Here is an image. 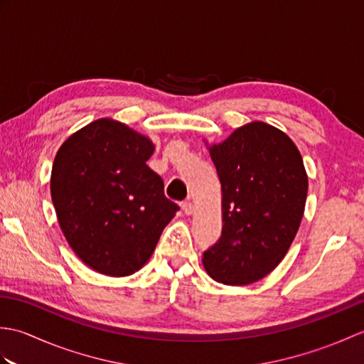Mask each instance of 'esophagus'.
<instances>
[{
	"instance_id": "1",
	"label": "esophagus",
	"mask_w": 364,
	"mask_h": 364,
	"mask_svg": "<svg viewBox=\"0 0 364 364\" xmlns=\"http://www.w3.org/2000/svg\"><path fill=\"white\" fill-rule=\"evenodd\" d=\"M181 210L184 211V214H186V215H191L192 213H194V205L191 203V200H186V202L181 203Z\"/></svg>"
}]
</instances>
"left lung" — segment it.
<instances>
[{
	"label": "left lung",
	"instance_id": "8db88e82",
	"mask_svg": "<svg viewBox=\"0 0 364 364\" xmlns=\"http://www.w3.org/2000/svg\"><path fill=\"white\" fill-rule=\"evenodd\" d=\"M208 145V142H206ZM222 188V236L203 252L215 282L250 284L280 264L304 218L308 175L291 137L250 122L208 145Z\"/></svg>",
	"mask_w": 364,
	"mask_h": 364
}]
</instances>
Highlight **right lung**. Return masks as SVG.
<instances>
[{
  "label": "right lung",
  "instance_id": "obj_1",
  "mask_svg": "<svg viewBox=\"0 0 364 364\" xmlns=\"http://www.w3.org/2000/svg\"><path fill=\"white\" fill-rule=\"evenodd\" d=\"M150 137L114 119L68 136L51 168V200L68 245L84 264L109 277L144 267L178 206L146 166Z\"/></svg>",
  "mask_w": 364,
  "mask_h": 364
}]
</instances>
